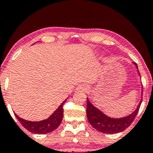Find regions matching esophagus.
<instances>
[{
    "instance_id": "1",
    "label": "esophagus",
    "mask_w": 153,
    "mask_h": 153,
    "mask_svg": "<svg viewBox=\"0 0 153 153\" xmlns=\"http://www.w3.org/2000/svg\"><path fill=\"white\" fill-rule=\"evenodd\" d=\"M88 90V85L85 83H81L80 85H78V87H77V91H81V92H84Z\"/></svg>"
}]
</instances>
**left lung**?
<instances>
[{
  "instance_id": "obj_1",
  "label": "left lung",
  "mask_w": 153,
  "mask_h": 153,
  "mask_svg": "<svg viewBox=\"0 0 153 153\" xmlns=\"http://www.w3.org/2000/svg\"><path fill=\"white\" fill-rule=\"evenodd\" d=\"M135 65L136 68L138 71L137 64L135 62H132ZM138 74L140 76L138 71ZM142 88L141 93V100L139 104L137 105V108L134 110L129 115L126 117H119V118H114V117H109L105 114L103 112L101 111L100 109L96 108L91 103L88 97H87V117L88 122L97 131L103 132L105 134H115L118 132H123L126 128L130 126V124L134 120L135 117L137 115L140 105L142 103V98H143V87Z\"/></svg>"
}]
</instances>
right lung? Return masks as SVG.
Instances as JSON below:
<instances>
[{
	"label": "right lung",
	"instance_id": "obj_1",
	"mask_svg": "<svg viewBox=\"0 0 153 153\" xmlns=\"http://www.w3.org/2000/svg\"><path fill=\"white\" fill-rule=\"evenodd\" d=\"M66 98L61 104L59 105L58 109L55 110L53 113L48 118L43 120L41 121H29L24 120L20 117L17 114L14 113L19 122L21 123L25 129L28 130L29 132H33L35 134H46L48 132H53V130L56 129L60 126L61 123L62 116H63V106L64 103L65 102Z\"/></svg>",
	"mask_w": 153,
	"mask_h": 153
}]
</instances>
